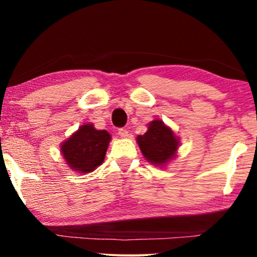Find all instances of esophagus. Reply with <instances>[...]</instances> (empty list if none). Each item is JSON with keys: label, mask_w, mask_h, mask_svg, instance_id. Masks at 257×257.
Here are the masks:
<instances>
[{"label": "esophagus", "mask_w": 257, "mask_h": 257, "mask_svg": "<svg viewBox=\"0 0 257 257\" xmlns=\"http://www.w3.org/2000/svg\"><path fill=\"white\" fill-rule=\"evenodd\" d=\"M118 134H119V137H120V138H124V139L129 137V133H128V131H126V129H124V128L119 129V131H118Z\"/></svg>", "instance_id": "34e87169"}]
</instances>
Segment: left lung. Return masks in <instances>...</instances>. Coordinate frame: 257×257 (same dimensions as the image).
Returning a JSON list of instances; mask_svg holds the SVG:
<instances>
[{
	"instance_id": "8db88e82",
	"label": "left lung",
	"mask_w": 257,
	"mask_h": 257,
	"mask_svg": "<svg viewBox=\"0 0 257 257\" xmlns=\"http://www.w3.org/2000/svg\"><path fill=\"white\" fill-rule=\"evenodd\" d=\"M137 143L147 162L166 167L178 155L180 138L163 120L155 119L149 123L145 134L138 135Z\"/></svg>"
}]
</instances>
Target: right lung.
Here are the masks:
<instances>
[{
  "mask_svg": "<svg viewBox=\"0 0 257 257\" xmlns=\"http://www.w3.org/2000/svg\"><path fill=\"white\" fill-rule=\"evenodd\" d=\"M110 141V133L96 129L93 123H87L61 143L60 152L71 170L81 174L91 173L104 162Z\"/></svg>",
  "mask_w": 257,
  "mask_h": 257,
  "instance_id": "add662e5",
  "label": "right lung"
}]
</instances>
